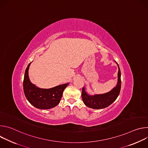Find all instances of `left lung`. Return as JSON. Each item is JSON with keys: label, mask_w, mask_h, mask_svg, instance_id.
Instances as JSON below:
<instances>
[{"label": "left lung", "mask_w": 148, "mask_h": 148, "mask_svg": "<svg viewBox=\"0 0 148 148\" xmlns=\"http://www.w3.org/2000/svg\"><path fill=\"white\" fill-rule=\"evenodd\" d=\"M118 67V83L115 87L111 91L103 94H95L94 95H90L86 91L85 88L82 89V99L86 106L93 109H102L108 107L113 103L118 97L121 87V71Z\"/></svg>", "instance_id": "obj_1"}]
</instances>
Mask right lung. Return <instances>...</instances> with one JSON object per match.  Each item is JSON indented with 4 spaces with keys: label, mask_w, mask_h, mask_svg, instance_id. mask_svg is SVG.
<instances>
[{
    "label": "right lung",
    "mask_w": 148,
    "mask_h": 148,
    "mask_svg": "<svg viewBox=\"0 0 148 148\" xmlns=\"http://www.w3.org/2000/svg\"><path fill=\"white\" fill-rule=\"evenodd\" d=\"M31 62L27 67L23 80V90L28 101L38 109L47 110L55 107L61 100L62 92L69 83L62 84L49 89L37 87L32 84L29 77V69Z\"/></svg>",
    "instance_id": "right-lung-1"
}]
</instances>
